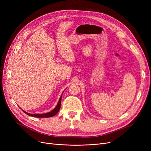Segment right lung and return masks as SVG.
<instances>
[{"label":"right lung","mask_w":151,"mask_h":151,"mask_svg":"<svg viewBox=\"0 0 151 151\" xmlns=\"http://www.w3.org/2000/svg\"><path fill=\"white\" fill-rule=\"evenodd\" d=\"M63 92H64V91H63ZM62 93V94H63ZM62 96H60V99H59V101L57 104V106H55V108L53 109H52V111H50L48 113H42V114H31V113H29L28 112H26L24 110L22 111H23L24 113H25L26 115H28L30 116H33V117H36V118H48V117H52V116H53L56 115V114L59 111V110H60V105H61V100H62Z\"/></svg>","instance_id":"add662e5"}]
</instances>
